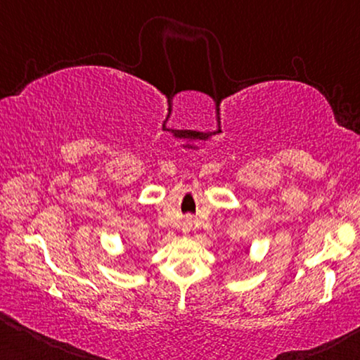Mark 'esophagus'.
<instances>
[{"label": "esophagus", "mask_w": 360, "mask_h": 360, "mask_svg": "<svg viewBox=\"0 0 360 360\" xmlns=\"http://www.w3.org/2000/svg\"><path fill=\"white\" fill-rule=\"evenodd\" d=\"M184 230H186V231H188V230H191V224H186V227H184Z\"/></svg>", "instance_id": "esophagus-1"}]
</instances>
